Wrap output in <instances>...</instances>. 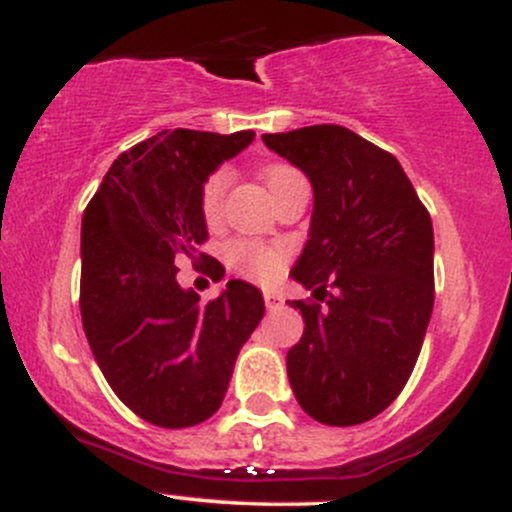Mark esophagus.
Listing matches in <instances>:
<instances>
[{"label": "esophagus", "instance_id": "34e87169", "mask_svg": "<svg viewBox=\"0 0 512 512\" xmlns=\"http://www.w3.org/2000/svg\"><path fill=\"white\" fill-rule=\"evenodd\" d=\"M264 305H267V310H274L281 305V296L276 291H264Z\"/></svg>", "mask_w": 512, "mask_h": 512}]
</instances>
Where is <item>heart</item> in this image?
Returning <instances> with one entry per match:
<instances>
[{"mask_svg":"<svg viewBox=\"0 0 512 512\" xmlns=\"http://www.w3.org/2000/svg\"><path fill=\"white\" fill-rule=\"evenodd\" d=\"M293 168L284 166V163H272V166L264 168V180H267L269 190L291 175ZM228 185V173L226 170H216L204 180L202 192H199V209H202L204 221L209 226H216L221 219V204H223V192ZM284 245H269V243H255V240H231L226 245V260L233 269L240 274L250 276L255 281H272L276 274L281 272L286 262Z\"/></svg>","mask_w":512,"mask_h":512,"instance_id":"b5f03b06","label":"heart"}]
</instances>
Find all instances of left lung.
I'll return each instance as SVG.
<instances>
[{"instance_id":"1","label":"left lung","mask_w":512,"mask_h":512,"mask_svg":"<svg viewBox=\"0 0 512 512\" xmlns=\"http://www.w3.org/2000/svg\"><path fill=\"white\" fill-rule=\"evenodd\" d=\"M313 185L308 243L291 276L317 301L286 356L298 404L327 426H356L395 402L433 310V226L390 151L339 125L264 134ZM326 305L322 306L321 303Z\"/></svg>"}]
</instances>
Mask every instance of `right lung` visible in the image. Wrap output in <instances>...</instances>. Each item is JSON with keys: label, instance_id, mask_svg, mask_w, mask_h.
Returning <instances> with one entry per match:
<instances>
[{"label": "right lung", "instance_id": "1", "mask_svg": "<svg viewBox=\"0 0 512 512\" xmlns=\"http://www.w3.org/2000/svg\"><path fill=\"white\" fill-rule=\"evenodd\" d=\"M255 139L163 129L117 156L81 221V322L113 392L161 428L207 421L221 407L240 346L264 315L262 293L231 279L214 301L180 289L182 260L209 238L199 209L204 180Z\"/></svg>", "mask_w": 512, "mask_h": 512}]
</instances>
